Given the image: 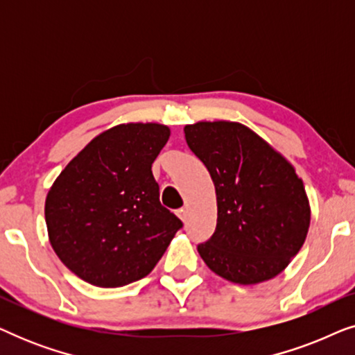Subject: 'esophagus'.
Listing matches in <instances>:
<instances>
[{
  "instance_id": "34e87169",
  "label": "esophagus",
  "mask_w": 355,
  "mask_h": 355,
  "mask_svg": "<svg viewBox=\"0 0 355 355\" xmlns=\"http://www.w3.org/2000/svg\"><path fill=\"white\" fill-rule=\"evenodd\" d=\"M178 216L181 218V221L186 223V221H187V210H186V208H179V210H178Z\"/></svg>"
}]
</instances>
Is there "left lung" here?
Here are the masks:
<instances>
[{
  "instance_id": "8db88e82",
  "label": "left lung",
  "mask_w": 355,
  "mask_h": 355,
  "mask_svg": "<svg viewBox=\"0 0 355 355\" xmlns=\"http://www.w3.org/2000/svg\"><path fill=\"white\" fill-rule=\"evenodd\" d=\"M186 142L215 184L216 230L197 250L208 268L237 284L279 275L310 226L302 179L283 155L244 124L200 121Z\"/></svg>"
}]
</instances>
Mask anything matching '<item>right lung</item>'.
<instances>
[{
    "label": "right lung",
    "mask_w": 355,
    "mask_h": 355,
    "mask_svg": "<svg viewBox=\"0 0 355 355\" xmlns=\"http://www.w3.org/2000/svg\"><path fill=\"white\" fill-rule=\"evenodd\" d=\"M157 123L114 125L85 145L53 182L45 220L53 250L98 288L147 276L182 221L159 203L152 163L169 139Z\"/></svg>",
    "instance_id": "add662e5"
}]
</instances>
